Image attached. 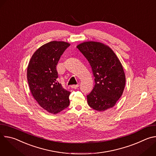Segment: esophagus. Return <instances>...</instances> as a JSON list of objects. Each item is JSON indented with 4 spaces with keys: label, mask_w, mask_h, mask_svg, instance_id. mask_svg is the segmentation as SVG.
I'll return each mask as SVG.
<instances>
[{
    "label": "esophagus",
    "mask_w": 156,
    "mask_h": 156,
    "mask_svg": "<svg viewBox=\"0 0 156 156\" xmlns=\"http://www.w3.org/2000/svg\"><path fill=\"white\" fill-rule=\"evenodd\" d=\"M78 86H79L78 84H74V85H72V86H71V87H72V89H76V88L78 87Z\"/></svg>",
    "instance_id": "34e87169"
}]
</instances>
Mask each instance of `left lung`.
I'll list each match as a JSON object with an SVG mask.
<instances>
[{"instance_id":"1","label":"left lung","mask_w":156,"mask_h":156,"mask_svg":"<svg viewBox=\"0 0 156 156\" xmlns=\"http://www.w3.org/2000/svg\"><path fill=\"white\" fill-rule=\"evenodd\" d=\"M90 63L95 85L87 95L88 105L102 112L113 107L122 96L126 78L122 65L113 50L105 44L85 41L76 46Z\"/></svg>"}]
</instances>
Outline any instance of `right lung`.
<instances>
[{
  "instance_id": "1",
  "label": "right lung",
  "mask_w": 156,
  "mask_h": 156,
  "mask_svg": "<svg viewBox=\"0 0 156 156\" xmlns=\"http://www.w3.org/2000/svg\"><path fill=\"white\" fill-rule=\"evenodd\" d=\"M70 44L54 41L44 44L32 55L27 69L30 92L38 104L48 112L57 114L68 107L70 92L57 81L56 66Z\"/></svg>"
}]
</instances>
